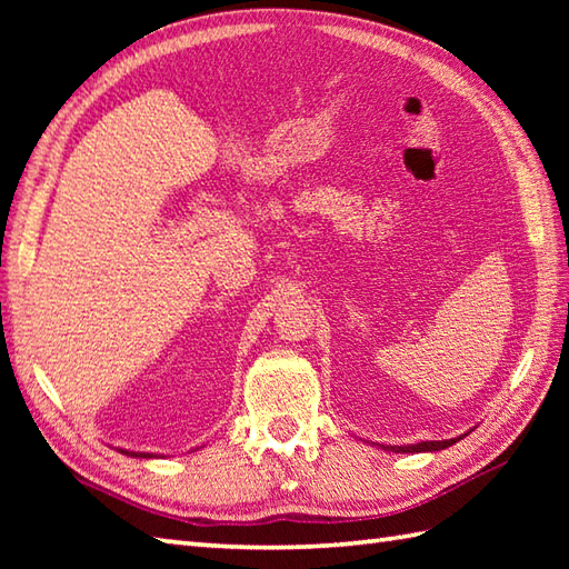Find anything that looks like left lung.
I'll return each instance as SVG.
<instances>
[{
	"label": "left lung",
	"instance_id": "obj_1",
	"mask_svg": "<svg viewBox=\"0 0 569 569\" xmlns=\"http://www.w3.org/2000/svg\"><path fill=\"white\" fill-rule=\"evenodd\" d=\"M467 435V432H465ZM465 435H457V438H452V440H422V442H418V445H391V447H383V450H389V452H438V450H445V447H450V445H455L457 440H462Z\"/></svg>",
	"mask_w": 569,
	"mask_h": 569
}]
</instances>
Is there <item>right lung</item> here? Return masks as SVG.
<instances>
[{
    "instance_id": "1",
    "label": "right lung",
    "mask_w": 569,
    "mask_h": 569,
    "mask_svg": "<svg viewBox=\"0 0 569 569\" xmlns=\"http://www.w3.org/2000/svg\"><path fill=\"white\" fill-rule=\"evenodd\" d=\"M119 452H122V455H131V457H143V459H147V457H153L151 452H129V450H119Z\"/></svg>"
}]
</instances>
